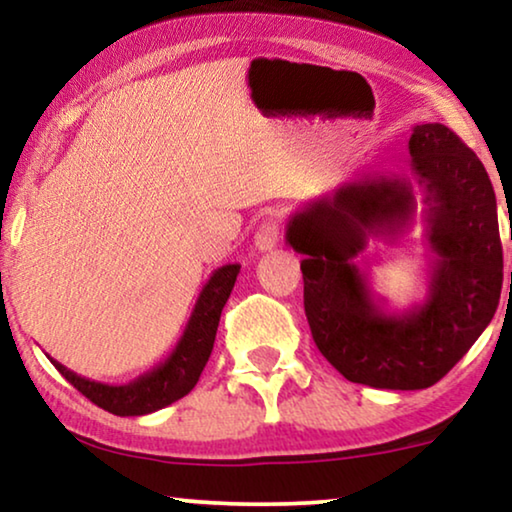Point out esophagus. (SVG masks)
<instances>
[{"label":"esophagus","mask_w":512,"mask_h":512,"mask_svg":"<svg viewBox=\"0 0 512 512\" xmlns=\"http://www.w3.org/2000/svg\"><path fill=\"white\" fill-rule=\"evenodd\" d=\"M279 242V223L275 216H265L261 221V226H258L256 235H254V244L258 251H272L277 247Z\"/></svg>","instance_id":"1"}]
</instances>
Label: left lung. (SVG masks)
I'll return each instance as SVG.
<instances>
[{
	"label": "left lung",
	"mask_w": 512,
	"mask_h": 512,
	"mask_svg": "<svg viewBox=\"0 0 512 512\" xmlns=\"http://www.w3.org/2000/svg\"><path fill=\"white\" fill-rule=\"evenodd\" d=\"M408 149L431 251L422 303L389 312L354 263L370 235L394 240L410 228L417 200L408 177L349 181L286 223V242L305 254V314L319 352L349 382L375 389H426L450 373L492 321L503 284L485 165L440 123L415 125Z\"/></svg>",
	"instance_id": "1"
}]
</instances>
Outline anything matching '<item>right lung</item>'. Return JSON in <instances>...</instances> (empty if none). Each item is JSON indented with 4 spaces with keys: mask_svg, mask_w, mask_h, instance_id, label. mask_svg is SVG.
Masks as SVG:
<instances>
[{
    "mask_svg": "<svg viewBox=\"0 0 512 512\" xmlns=\"http://www.w3.org/2000/svg\"><path fill=\"white\" fill-rule=\"evenodd\" d=\"M240 275V265L228 263L223 268L214 270L207 284L202 286L198 303H195L191 319L184 328L177 347L167 356L163 363L149 373L139 375L137 380L128 384H104L88 380V377L76 375L51 359L58 368V373L65 377L69 384H74L88 401H93L97 408L111 412L118 417H139L167 408L179 398H184L200 380V373L205 370L209 354L214 349L216 328H219L221 310L228 303L230 291H233L235 279Z\"/></svg>",
    "mask_w": 512,
    "mask_h": 512,
    "instance_id": "right-lung-1",
    "label": "right lung"
}]
</instances>
